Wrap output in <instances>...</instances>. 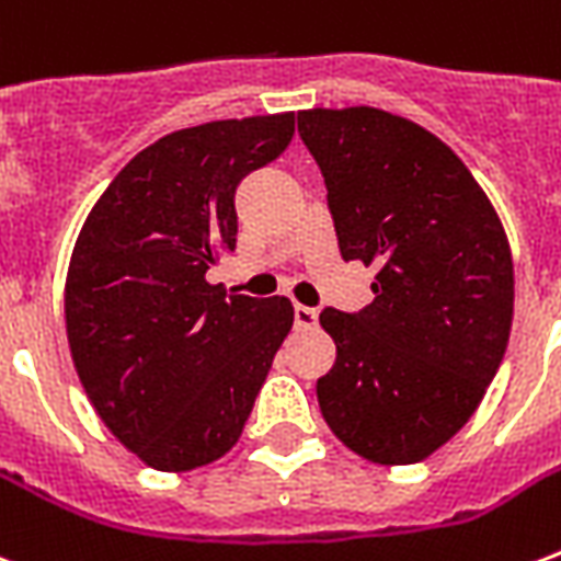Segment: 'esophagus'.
<instances>
[{
    "instance_id": "esophagus-1",
    "label": "esophagus",
    "mask_w": 561,
    "mask_h": 561,
    "mask_svg": "<svg viewBox=\"0 0 561 561\" xmlns=\"http://www.w3.org/2000/svg\"><path fill=\"white\" fill-rule=\"evenodd\" d=\"M294 323H297L299 329H311L318 327V311L309 309V306H294Z\"/></svg>"
}]
</instances>
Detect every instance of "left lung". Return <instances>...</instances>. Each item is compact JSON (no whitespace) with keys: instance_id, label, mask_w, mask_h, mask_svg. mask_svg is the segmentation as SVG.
Wrapping results in <instances>:
<instances>
[{"instance_id":"8db88e82","label":"left lung","mask_w":561,"mask_h":561,"mask_svg":"<svg viewBox=\"0 0 561 561\" xmlns=\"http://www.w3.org/2000/svg\"><path fill=\"white\" fill-rule=\"evenodd\" d=\"M297 131L327 182L341 259L376 267L370 306L320 311L337 350L320 412L358 456L414 465L470 421L503 362L506 232L461 158L412 119L311 108Z\"/></svg>"}]
</instances>
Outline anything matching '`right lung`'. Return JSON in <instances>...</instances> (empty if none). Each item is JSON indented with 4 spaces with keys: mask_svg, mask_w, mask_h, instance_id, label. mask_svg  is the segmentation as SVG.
Returning <instances> with one entry per match:
<instances>
[{
    "mask_svg": "<svg viewBox=\"0 0 561 561\" xmlns=\"http://www.w3.org/2000/svg\"><path fill=\"white\" fill-rule=\"evenodd\" d=\"M294 138V114L164 135L105 187L72 250L64 314L93 409L156 470H194L241 438L276 350L285 297L205 279L234 250V191Z\"/></svg>",
    "mask_w": 561,
    "mask_h": 561,
    "instance_id": "right-lung-1",
    "label": "right lung"
}]
</instances>
